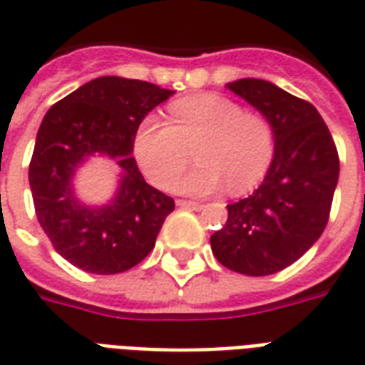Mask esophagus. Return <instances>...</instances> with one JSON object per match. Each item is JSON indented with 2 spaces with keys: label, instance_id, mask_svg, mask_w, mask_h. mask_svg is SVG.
I'll use <instances>...</instances> for the list:
<instances>
[{
  "label": "esophagus",
  "instance_id": "1",
  "mask_svg": "<svg viewBox=\"0 0 365 365\" xmlns=\"http://www.w3.org/2000/svg\"><path fill=\"white\" fill-rule=\"evenodd\" d=\"M178 205L183 207V209H193V211H201L203 209V203H197V201H185V199H178Z\"/></svg>",
  "mask_w": 365,
  "mask_h": 365
}]
</instances>
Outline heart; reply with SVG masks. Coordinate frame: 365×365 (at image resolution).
Instances as JSON below:
<instances>
[{
  "label": "heart",
  "instance_id": "heart-1",
  "mask_svg": "<svg viewBox=\"0 0 365 365\" xmlns=\"http://www.w3.org/2000/svg\"><path fill=\"white\" fill-rule=\"evenodd\" d=\"M170 125L146 119L135 138V154L146 178L168 190L190 164L195 146L199 164L178 180L185 195H209L229 185L232 193L252 190L274 160L272 120L229 97L195 96L170 105Z\"/></svg>",
  "mask_w": 365,
  "mask_h": 365
}]
</instances>
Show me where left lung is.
I'll use <instances>...</instances> for the list:
<instances>
[{
    "instance_id": "1",
    "label": "left lung",
    "mask_w": 365,
    "mask_h": 365,
    "mask_svg": "<svg viewBox=\"0 0 365 365\" xmlns=\"http://www.w3.org/2000/svg\"><path fill=\"white\" fill-rule=\"evenodd\" d=\"M227 88L272 120L275 150L260 187L227 205L229 219L211 237V250L232 272L272 275L297 262L327 227L338 152L327 123L305 99L256 78Z\"/></svg>"
}]
</instances>
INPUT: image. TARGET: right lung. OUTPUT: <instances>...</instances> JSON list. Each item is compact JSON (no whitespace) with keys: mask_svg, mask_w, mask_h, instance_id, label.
I'll list each match as a JSON object with an SVG mask.
<instances>
[{"mask_svg":"<svg viewBox=\"0 0 365 365\" xmlns=\"http://www.w3.org/2000/svg\"><path fill=\"white\" fill-rule=\"evenodd\" d=\"M174 96L143 80L101 76L54 103L36 133L29 183L36 219L54 250L90 274L127 272L154 248L174 199L144 182L133 158L138 125ZM96 153L121 170L105 206H86L73 193L78 165Z\"/></svg>","mask_w":365,"mask_h":365,"instance_id":"obj_1","label":"right lung"}]
</instances>
